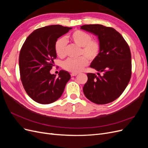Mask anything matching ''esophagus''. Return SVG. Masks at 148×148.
<instances>
[{"label": "esophagus", "mask_w": 148, "mask_h": 148, "mask_svg": "<svg viewBox=\"0 0 148 148\" xmlns=\"http://www.w3.org/2000/svg\"><path fill=\"white\" fill-rule=\"evenodd\" d=\"M77 73H71V77H75V76H77Z\"/></svg>", "instance_id": "1"}]
</instances>
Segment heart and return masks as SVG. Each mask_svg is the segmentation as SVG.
Listing matches in <instances>:
<instances>
[{
	"instance_id": "1",
	"label": "heart",
	"mask_w": 148,
	"mask_h": 148,
	"mask_svg": "<svg viewBox=\"0 0 148 148\" xmlns=\"http://www.w3.org/2000/svg\"><path fill=\"white\" fill-rule=\"evenodd\" d=\"M70 39L77 46L82 47L80 54L87 57L89 60H94L99 56L101 46L100 42L91 39V36L82 30H76L70 35ZM66 41L64 38L58 39L55 44L57 55L62 58L66 55ZM88 64L87 58L82 56L78 59H69L64 62V69L72 73L82 71Z\"/></svg>"
}]
</instances>
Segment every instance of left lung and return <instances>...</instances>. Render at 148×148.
I'll return each instance as SVG.
<instances>
[{"mask_svg":"<svg viewBox=\"0 0 148 148\" xmlns=\"http://www.w3.org/2000/svg\"><path fill=\"white\" fill-rule=\"evenodd\" d=\"M81 29L97 36L101 49L90 67L98 71L88 73L83 86L87 99L97 104H106L122 95L132 75V56L130 47L118 31L102 25H85ZM103 73V75H100Z\"/></svg>","mask_w":148,"mask_h":148,"instance_id":"1","label":"left lung"}]
</instances>
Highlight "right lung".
Instances as JSON below:
<instances>
[{
    "mask_svg": "<svg viewBox=\"0 0 148 148\" xmlns=\"http://www.w3.org/2000/svg\"><path fill=\"white\" fill-rule=\"evenodd\" d=\"M71 28L55 25L34 30L26 38L19 56L22 84L28 95L39 104H48L61 97L71 76L62 70L59 77L51 74L57 53V39Z\"/></svg>",
    "mask_w": 148,
    "mask_h": 148,
    "instance_id": "add662e5",
    "label": "right lung"
}]
</instances>
